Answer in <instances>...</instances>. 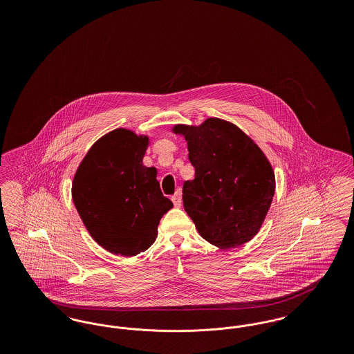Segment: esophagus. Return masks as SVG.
<instances>
[{
    "mask_svg": "<svg viewBox=\"0 0 354 354\" xmlns=\"http://www.w3.org/2000/svg\"><path fill=\"white\" fill-rule=\"evenodd\" d=\"M171 201H172L175 207H182V194H180V192H176V194L171 198Z\"/></svg>",
    "mask_w": 354,
    "mask_h": 354,
    "instance_id": "obj_1",
    "label": "esophagus"
}]
</instances>
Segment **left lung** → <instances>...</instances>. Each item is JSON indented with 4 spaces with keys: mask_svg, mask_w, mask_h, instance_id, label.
Wrapping results in <instances>:
<instances>
[{
    "mask_svg": "<svg viewBox=\"0 0 354 354\" xmlns=\"http://www.w3.org/2000/svg\"><path fill=\"white\" fill-rule=\"evenodd\" d=\"M185 136L195 179L183 185V205L198 232L230 250L260 231L274 195V172L252 139L224 119L199 126L176 124Z\"/></svg>",
    "mask_w": 354,
    "mask_h": 354,
    "instance_id": "left-lung-1",
    "label": "left lung"
}]
</instances>
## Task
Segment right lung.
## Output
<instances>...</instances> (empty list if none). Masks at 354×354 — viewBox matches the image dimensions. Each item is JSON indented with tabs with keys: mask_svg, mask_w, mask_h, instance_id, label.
<instances>
[{
	"mask_svg": "<svg viewBox=\"0 0 354 354\" xmlns=\"http://www.w3.org/2000/svg\"><path fill=\"white\" fill-rule=\"evenodd\" d=\"M149 143L147 135L113 130L91 146L73 179V202L86 230L114 254L149 250L174 207L160 191L156 169L143 166Z\"/></svg>",
	"mask_w": 354,
	"mask_h": 354,
	"instance_id": "right-lung-1",
	"label": "right lung"
}]
</instances>
